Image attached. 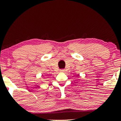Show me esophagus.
Masks as SVG:
<instances>
[{"instance_id": "34e87169", "label": "esophagus", "mask_w": 121, "mask_h": 121, "mask_svg": "<svg viewBox=\"0 0 121 121\" xmlns=\"http://www.w3.org/2000/svg\"><path fill=\"white\" fill-rule=\"evenodd\" d=\"M60 71L61 72H65V69H61V70H60Z\"/></svg>"}]
</instances>
